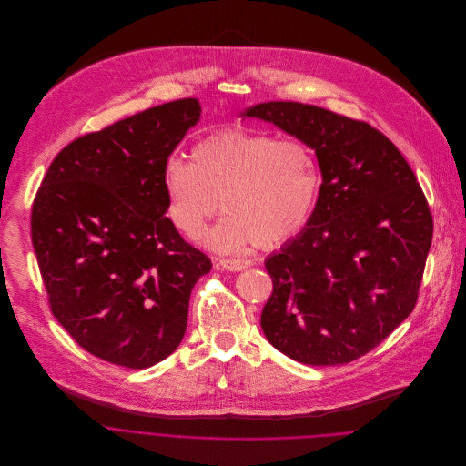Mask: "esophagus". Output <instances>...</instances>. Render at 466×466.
I'll list each match as a JSON object with an SVG mask.
<instances>
[{"label": "esophagus", "mask_w": 466, "mask_h": 466, "mask_svg": "<svg viewBox=\"0 0 466 466\" xmlns=\"http://www.w3.org/2000/svg\"><path fill=\"white\" fill-rule=\"evenodd\" d=\"M218 266L228 271H240V269L251 266V260L249 258H220Z\"/></svg>", "instance_id": "obj_1"}]
</instances>
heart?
<instances>
[{"instance_id":"b5f03b06","label":"heart","mask_w":466,"mask_h":466,"mask_svg":"<svg viewBox=\"0 0 466 466\" xmlns=\"http://www.w3.org/2000/svg\"><path fill=\"white\" fill-rule=\"evenodd\" d=\"M191 157L193 163L172 156L161 172L167 215L181 233L198 235L220 206L226 217L204 242L222 253L251 242L258 248L279 246L309 224L321 174L303 143L220 130L198 141Z\"/></svg>"}]
</instances>
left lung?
Returning a JSON list of instances; mask_svg holds the SVG:
<instances>
[{"label": "left lung", "instance_id": "obj_1", "mask_svg": "<svg viewBox=\"0 0 466 466\" xmlns=\"http://www.w3.org/2000/svg\"><path fill=\"white\" fill-rule=\"evenodd\" d=\"M242 117L275 125L316 152L321 189L305 229L264 266L268 341L309 365L349 363L413 310L433 220L417 177L377 128L301 103H262Z\"/></svg>", "mask_w": 466, "mask_h": 466}]
</instances>
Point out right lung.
I'll return each instance as SVG.
<instances>
[{"instance_id":"add662e5","label":"right lung","mask_w":466,"mask_h":466,"mask_svg":"<svg viewBox=\"0 0 466 466\" xmlns=\"http://www.w3.org/2000/svg\"><path fill=\"white\" fill-rule=\"evenodd\" d=\"M198 99L148 108L58 152L31 215L53 316L87 352L145 369L172 354L211 260L165 217L163 165Z\"/></svg>"}]
</instances>
